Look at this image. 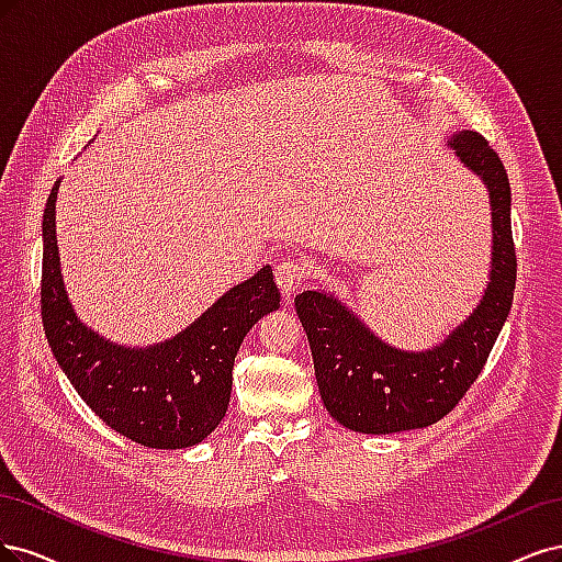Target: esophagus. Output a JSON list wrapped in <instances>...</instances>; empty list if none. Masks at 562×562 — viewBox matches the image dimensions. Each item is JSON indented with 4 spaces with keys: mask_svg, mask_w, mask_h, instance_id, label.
I'll return each instance as SVG.
<instances>
[{
    "mask_svg": "<svg viewBox=\"0 0 562 562\" xmlns=\"http://www.w3.org/2000/svg\"><path fill=\"white\" fill-rule=\"evenodd\" d=\"M305 261L303 259H282L278 266H276V282L280 286L282 296H294L299 292V286L303 284V278H305Z\"/></svg>",
    "mask_w": 562,
    "mask_h": 562,
    "instance_id": "34e87169",
    "label": "esophagus"
}]
</instances>
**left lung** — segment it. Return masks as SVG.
I'll use <instances>...</instances> for the list:
<instances>
[{
    "label": "left lung",
    "mask_w": 562,
    "mask_h": 562,
    "mask_svg": "<svg viewBox=\"0 0 562 562\" xmlns=\"http://www.w3.org/2000/svg\"><path fill=\"white\" fill-rule=\"evenodd\" d=\"M456 154L491 191L493 270L481 305L439 348L402 352L380 342L346 305L324 292L294 299L315 361L322 402L348 429L392 434L434 425L460 404L481 375L512 311L516 247L512 187L497 151L474 131L450 139Z\"/></svg>",
    "instance_id": "1"
}]
</instances>
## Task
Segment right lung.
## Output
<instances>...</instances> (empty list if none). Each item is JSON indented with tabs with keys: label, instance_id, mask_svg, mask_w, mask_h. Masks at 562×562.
Listing matches in <instances>:
<instances>
[{
	"label": "right lung",
	"instance_id": "add662e5",
	"mask_svg": "<svg viewBox=\"0 0 562 562\" xmlns=\"http://www.w3.org/2000/svg\"><path fill=\"white\" fill-rule=\"evenodd\" d=\"M58 182L44 210L42 322L48 346L81 400L139 446L189 448L224 420L233 361L255 324L280 307L273 270L233 286L187 331L131 350L88 331L67 301L56 240Z\"/></svg>",
	"mask_w": 562,
	"mask_h": 562
}]
</instances>
